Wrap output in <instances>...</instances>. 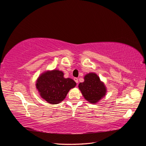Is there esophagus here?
Returning <instances> with one entry per match:
<instances>
[{"instance_id":"esophagus-1","label":"esophagus","mask_w":146,"mask_h":146,"mask_svg":"<svg viewBox=\"0 0 146 146\" xmlns=\"http://www.w3.org/2000/svg\"><path fill=\"white\" fill-rule=\"evenodd\" d=\"M74 81L76 82V83H78V78H74Z\"/></svg>"}]
</instances>
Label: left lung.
Returning <instances> with one entry per match:
<instances>
[{
  "mask_svg": "<svg viewBox=\"0 0 146 146\" xmlns=\"http://www.w3.org/2000/svg\"><path fill=\"white\" fill-rule=\"evenodd\" d=\"M78 88L84 98L91 104L98 103L107 93V88L104 83L94 72L85 75L84 82L79 83Z\"/></svg>",
  "mask_w": 146,
  "mask_h": 146,
  "instance_id": "left-lung-1",
  "label": "left lung"
}]
</instances>
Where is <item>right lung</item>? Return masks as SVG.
I'll return each mask as SVG.
<instances>
[{"label": "right lung", "instance_id": "1", "mask_svg": "<svg viewBox=\"0 0 146 146\" xmlns=\"http://www.w3.org/2000/svg\"><path fill=\"white\" fill-rule=\"evenodd\" d=\"M76 86V83L72 79L64 78V73L57 69L44 71L36 82L39 95L50 104H60L66 98L69 90Z\"/></svg>", "mask_w": 146, "mask_h": 146}]
</instances>
